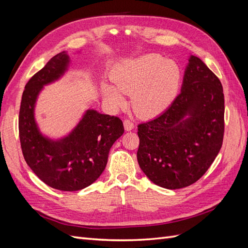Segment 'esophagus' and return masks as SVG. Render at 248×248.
Here are the masks:
<instances>
[{"instance_id": "34e87169", "label": "esophagus", "mask_w": 248, "mask_h": 248, "mask_svg": "<svg viewBox=\"0 0 248 248\" xmlns=\"http://www.w3.org/2000/svg\"><path fill=\"white\" fill-rule=\"evenodd\" d=\"M123 124H124L125 130H127V131H130V130H132L134 128V124L130 121V120H125V121L123 122Z\"/></svg>"}]
</instances>
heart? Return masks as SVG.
<instances>
[{"instance_id":"1","label":"heart","mask_w":248,"mask_h":248,"mask_svg":"<svg viewBox=\"0 0 248 248\" xmlns=\"http://www.w3.org/2000/svg\"><path fill=\"white\" fill-rule=\"evenodd\" d=\"M181 68L172 60H164L158 54H146L126 59L112 69V85H101V92L111 108L125 106L123 94H131L134 111L150 118L166 110L178 94L181 82Z\"/></svg>"}]
</instances>
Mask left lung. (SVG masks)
<instances>
[{"mask_svg":"<svg viewBox=\"0 0 248 248\" xmlns=\"http://www.w3.org/2000/svg\"><path fill=\"white\" fill-rule=\"evenodd\" d=\"M221 82L196 56L188 58L181 92L161 115L138 126V161L167 189L197 182L218 154L224 131Z\"/></svg>","mask_w":248,"mask_h":248,"instance_id":"1","label":"left lung"}]
</instances>
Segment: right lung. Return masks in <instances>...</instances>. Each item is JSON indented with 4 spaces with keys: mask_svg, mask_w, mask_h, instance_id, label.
<instances>
[{
    "mask_svg": "<svg viewBox=\"0 0 248 248\" xmlns=\"http://www.w3.org/2000/svg\"><path fill=\"white\" fill-rule=\"evenodd\" d=\"M70 64L66 51L59 52L28 81L18 119L20 145L28 166L41 181L62 191L80 190L94 183L107 167L111 146L124 132L119 118L93 108L87 109L62 138H50L41 131L35 117L38 97L44 87L64 77Z\"/></svg>",
    "mask_w": 248,
    "mask_h": 248,
    "instance_id": "right-lung-1",
    "label": "right lung"
}]
</instances>
